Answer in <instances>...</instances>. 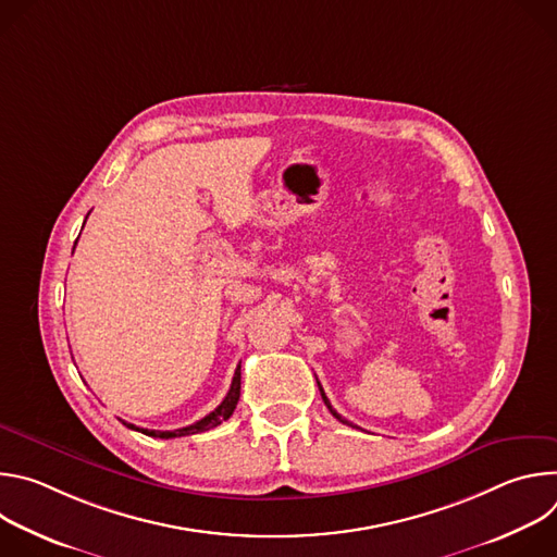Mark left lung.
I'll list each match as a JSON object with an SVG mask.
<instances>
[{
    "instance_id": "1",
    "label": "left lung",
    "mask_w": 557,
    "mask_h": 557,
    "mask_svg": "<svg viewBox=\"0 0 557 557\" xmlns=\"http://www.w3.org/2000/svg\"><path fill=\"white\" fill-rule=\"evenodd\" d=\"M317 385H320V392H322V399H324V404H326V408H329V410H331V414H333V417H335V419H337V421H339V423H346V425H352V423H350V421H346V419H344V417H342V414H337V410H333V406H331V401H329V396H326V392H324V387H322V383H320V381H317ZM352 428H355V425H352Z\"/></svg>"
}]
</instances>
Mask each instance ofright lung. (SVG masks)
Here are the masks:
<instances>
[{
  "mask_svg": "<svg viewBox=\"0 0 557 557\" xmlns=\"http://www.w3.org/2000/svg\"><path fill=\"white\" fill-rule=\"evenodd\" d=\"M74 245H76V243H74ZM237 401H240V366L235 368V374H233V381H231V387H228V392H226V396H224V401H222L213 412H209L205 419L196 421L194 425H187V428H181V430H172V432L145 430V428H136V425L125 423V421H123V425H127L129 430L143 432L145 436H153V438H178V436H189V434H198V432H207V430H211V428H218L222 421H226V419L233 414Z\"/></svg>",
  "mask_w": 557,
  "mask_h": 557,
  "instance_id": "obj_1",
  "label": "right lung"
}]
</instances>
